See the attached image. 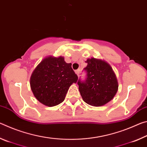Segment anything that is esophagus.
Wrapping results in <instances>:
<instances>
[{
	"label": "esophagus",
	"instance_id": "34e87169",
	"mask_svg": "<svg viewBox=\"0 0 147 147\" xmlns=\"http://www.w3.org/2000/svg\"><path fill=\"white\" fill-rule=\"evenodd\" d=\"M80 71V69H77V70L75 71V73H76V74L78 76H79Z\"/></svg>",
	"mask_w": 147,
	"mask_h": 147
}]
</instances>
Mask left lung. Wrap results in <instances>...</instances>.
<instances>
[{
  "instance_id": "8db88e82",
  "label": "left lung",
  "mask_w": 147,
  "mask_h": 147,
  "mask_svg": "<svg viewBox=\"0 0 147 147\" xmlns=\"http://www.w3.org/2000/svg\"><path fill=\"white\" fill-rule=\"evenodd\" d=\"M84 68L85 81L78 80L79 91L83 100L93 106H101L112 100L118 90V82L112 68L105 61L88 58Z\"/></svg>"
}]
</instances>
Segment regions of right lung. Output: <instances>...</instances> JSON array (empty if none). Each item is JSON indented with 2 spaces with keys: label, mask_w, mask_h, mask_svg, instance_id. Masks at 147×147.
Returning <instances> with one entry per match:
<instances>
[{
  "label": "right lung",
  "mask_w": 147,
  "mask_h": 147,
  "mask_svg": "<svg viewBox=\"0 0 147 147\" xmlns=\"http://www.w3.org/2000/svg\"><path fill=\"white\" fill-rule=\"evenodd\" d=\"M62 56H48L39 63L32 73L30 84L35 97L44 105L53 107L65 100L78 76Z\"/></svg>",
  "instance_id": "1"
}]
</instances>
